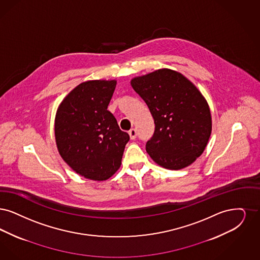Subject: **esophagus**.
Masks as SVG:
<instances>
[{"label": "esophagus", "instance_id": "1", "mask_svg": "<svg viewBox=\"0 0 260 260\" xmlns=\"http://www.w3.org/2000/svg\"><path fill=\"white\" fill-rule=\"evenodd\" d=\"M128 133H129L131 140H135L136 137H137V131H136L135 129H131Z\"/></svg>", "mask_w": 260, "mask_h": 260}]
</instances>
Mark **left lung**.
Instances as JSON below:
<instances>
[{"label":"left lung","instance_id":"1","mask_svg":"<svg viewBox=\"0 0 260 260\" xmlns=\"http://www.w3.org/2000/svg\"><path fill=\"white\" fill-rule=\"evenodd\" d=\"M131 86L154 119V134L146 145L148 155L165 169L191 165L212 133L211 111L202 93L181 73L166 68L133 78Z\"/></svg>","mask_w":260,"mask_h":260}]
</instances>
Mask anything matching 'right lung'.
<instances>
[{
	"label": "right lung",
	"mask_w": 260,
	"mask_h": 260,
	"mask_svg": "<svg viewBox=\"0 0 260 260\" xmlns=\"http://www.w3.org/2000/svg\"><path fill=\"white\" fill-rule=\"evenodd\" d=\"M115 79L81 82L60 103L54 122L59 154L77 174L106 181L119 169L129 135L108 106Z\"/></svg>",
	"instance_id": "obj_1"
}]
</instances>
